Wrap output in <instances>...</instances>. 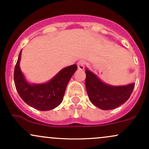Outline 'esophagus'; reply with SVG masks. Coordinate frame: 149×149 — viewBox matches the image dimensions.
<instances>
[{"label": "esophagus", "mask_w": 149, "mask_h": 149, "mask_svg": "<svg viewBox=\"0 0 149 149\" xmlns=\"http://www.w3.org/2000/svg\"><path fill=\"white\" fill-rule=\"evenodd\" d=\"M78 68L80 70H83L85 69V61L83 60H80L78 62Z\"/></svg>", "instance_id": "34e87169"}]
</instances>
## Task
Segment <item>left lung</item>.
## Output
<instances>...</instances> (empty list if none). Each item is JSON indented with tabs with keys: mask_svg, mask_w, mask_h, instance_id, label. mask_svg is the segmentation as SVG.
<instances>
[{
	"mask_svg": "<svg viewBox=\"0 0 149 149\" xmlns=\"http://www.w3.org/2000/svg\"><path fill=\"white\" fill-rule=\"evenodd\" d=\"M85 87L90 101L102 110H111L122 105L130 97L134 84L114 87L102 83L91 71L85 70Z\"/></svg>",
	"mask_w": 149,
	"mask_h": 149,
	"instance_id": "1",
	"label": "left lung"
}]
</instances>
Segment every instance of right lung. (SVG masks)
Wrapping results in <instances>:
<instances>
[{
  "label": "right lung",
  "mask_w": 149,
  "mask_h": 149,
  "mask_svg": "<svg viewBox=\"0 0 149 149\" xmlns=\"http://www.w3.org/2000/svg\"><path fill=\"white\" fill-rule=\"evenodd\" d=\"M21 52L15 65L14 81L19 95L25 103L39 111H49L61 103L69 80L77 70V65L63 69L48 83L31 85L26 81L19 68Z\"/></svg>",
  "instance_id": "obj_1"
}]
</instances>
